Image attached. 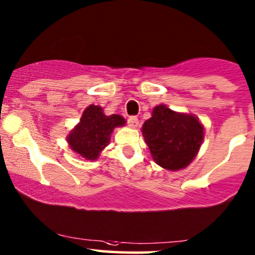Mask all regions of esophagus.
Segmentation results:
<instances>
[{"label": "esophagus", "mask_w": 255, "mask_h": 255, "mask_svg": "<svg viewBox=\"0 0 255 255\" xmlns=\"http://www.w3.org/2000/svg\"><path fill=\"white\" fill-rule=\"evenodd\" d=\"M128 127L134 128L138 127V124H139V121H138L137 117H134V116H132V117H130L128 120Z\"/></svg>", "instance_id": "1"}]
</instances>
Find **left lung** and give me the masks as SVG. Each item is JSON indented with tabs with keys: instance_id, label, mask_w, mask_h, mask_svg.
Returning a JSON list of instances; mask_svg holds the SVG:
<instances>
[{
	"instance_id": "left-lung-1",
	"label": "left lung",
	"mask_w": 255,
	"mask_h": 255,
	"mask_svg": "<svg viewBox=\"0 0 255 255\" xmlns=\"http://www.w3.org/2000/svg\"><path fill=\"white\" fill-rule=\"evenodd\" d=\"M141 133L156 164L165 170L187 167L197 157L204 140L205 128L192 114L171 110L165 104L153 108Z\"/></svg>"
}]
</instances>
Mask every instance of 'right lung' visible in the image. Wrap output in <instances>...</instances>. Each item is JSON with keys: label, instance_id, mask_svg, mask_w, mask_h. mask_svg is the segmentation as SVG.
<instances>
[{"label": "right lung", "instance_id": "1", "mask_svg": "<svg viewBox=\"0 0 255 255\" xmlns=\"http://www.w3.org/2000/svg\"><path fill=\"white\" fill-rule=\"evenodd\" d=\"M127 121L121 115L107 116L98 105H89L79 123L69 132L67 141L72 151L85 160H97L110 143L116 128L124 127Z\"/></svg>", "mask_w": 255, "mask_h": 255}]
</instances>
